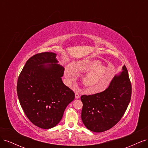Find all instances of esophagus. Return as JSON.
I'll return each instance as SVG.
<instances>
[{"label":"esophagus","mask_w":148,"mask_h":148,"mask_svg":"<svg viewBox=\"0 0 148 148\" xmlns=\"http://www.w3.org/2000/svg\"><path fill=\"white\" fill-rule=\"evenodd\" d=\"M79 97H80V95H79V93L77 92H75V98H76V99H78V98H79Z\"/></svg>","instance_id":"esophagus-1"}]
</instances>
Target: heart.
<instances>
[{"instance_id": "heart-1", "label": "heart", "mask_w": 148, "mask_h": 148, "mask_svg": "<svg viewBox=\"0 0 148 148\" xmlns=\"http://www.w3.org/2000/svg\"><path fill=\"white\" fill-rule=\"evenodd\" d=\"M98 62L81 63L75 66L73 71L78 72H87L90 71L83 78V83L89 91L92 92L102 91L108 86L113 77V68L107 69L104 66H99ZM69 68L65 69V75L68 81L71 83L73 80L74 74Z\"/></svg>"}]
</instances>
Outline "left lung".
Wrapping results in <instances>:
<instances>
[{"mask_svg": "<svg viewBox=\"0 0 148 148\" xmlns=\"http://www.w3.org/2000/svg\"><path fill=\"white\" fill-rule=\"evenodd\" d=\"M132 96V84L128 70L115 76L104 91L82 95V119L88 130L99 133L108 130L117 124L126 111Z\"/></svg>", "mask_w": 148, "mask_h": 148, "instance_id": "left-lung-1", "label": "left lung"}]
</instances>
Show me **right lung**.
<instances>
[{"label": "right lung", "mask_w": 148, "mask_h": 148, "mask_svg": "<svg viewBox=\"0 0 148 148\" xmlns=\"http://www.w3.org/2000/svg\"><path fill=\"white\" fill-rule=\"evenodd\" d=\"M56 54L41 52L30 57L18 78L17 95L28 119L36 126L49 129L60 122L75 93L62 82L64 69ZM45 63H51L44 66Z\"/></svg>", "instance_id": "add662e5"}]
</instances>
